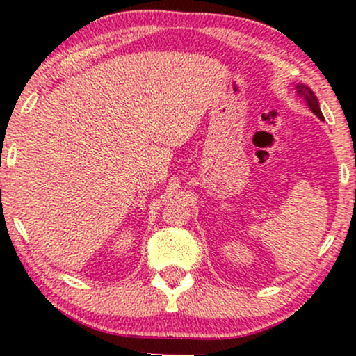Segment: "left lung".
I'll list each match as a JSON object with an SVG mask.
<instances>
[{"label": "left lung", "mask_w": 356, "mask_h": 356, "mask_svg": "<svg viewBox=\"0 0 356 356\" xmlns=\"http://www.w3.org/2000/svg\"><path fill=\"white\" fill-rule=\"evenodd\" d=\"M295 89H296V94H298L300 97H303V99L306 100V104H308L311 111H313L314 115H318V118L324 120V116H323V113H321V108H319L318 97L314 95V92L311 90L308 86H305V84H296Z\"/></svg>", "instance_id": "left-lung-1"}]
</instances>
